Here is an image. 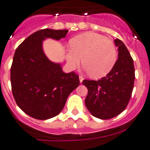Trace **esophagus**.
Returning <instances> with one entry per match:
<instances>
[{"mask_svg": "<svg viewBox=\"0 0 150 150\" xmlns=\"http://www.w3.org/2000/svg\"><path fill=\"white\" fill-rule=\"evenodd\" d=\"M79 79H80V83H82L83 81V77L82 76V75H80L79 76Z\"/></svg>", "mask_w": 150, "mask_h": 150, "instance_id": "1", "label": "esophagus"}]
</instances>
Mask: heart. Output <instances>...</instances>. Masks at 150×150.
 <instances>
[{"instance_id": "1", "label": "heart", "mask_w": 150, "mask_h": 150, "mask_svg": "<svg viewBox=\"0 0 150 150\" xmlns=\"http://www.w3.org/2000/svg\"><path fill=\"white\" fill-rule=\"evenodd\" d=\"M66 61L74 69L82 61L84 68L93 78L107 75L114 67L117 59V50L112 41L102 35L88 32L78 35L69 41Z\"/></svg>"}]
</instances>
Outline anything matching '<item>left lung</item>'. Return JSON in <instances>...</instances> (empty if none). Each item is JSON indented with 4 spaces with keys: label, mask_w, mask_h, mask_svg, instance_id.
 Returning <instances> with one entry per match:
<instances>
[{
    "label": "left lung",
    "mask_w": 150,
    "mask_h": 150,
    "mask_svg": "<svg viewBox=\"0 0 150 150\" xmlns=\"http://www.w3.org/2000/svg\"><path fill=\"white\" fill-rule=\"evenodd\" d=\"M118 50V59L113 69L98 81L84 80L88 88L85 100L91 115L102 120L118 115L128 105L134 88L135 70L128 48L118 38L114 40Z\"/></svg>",
    "instance_id": "1"
}]
</instances>
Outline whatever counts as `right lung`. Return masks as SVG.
I'll return each instance as SVG.
<instances>
[{
    "instance_id": "right-lung-1",
    "label": "right lung",
    "mask_w": 150,
    "mask_h": 150,
    "mask_svg": "<svg viewBox=\"0 0 150 150\" xmlns=\"http://www.w3.org/2000/svg\"><path fill=\"white\" fill-rule=\"evenodd\" d=\"M67 33L68 30H38L15 51L11 67L12 93L19 108L33 118L47 120L59 114L80 84L78 75L64 73L61 64L50 61L43 50V40H59Z\"/></svg>"
}]
</instances>
